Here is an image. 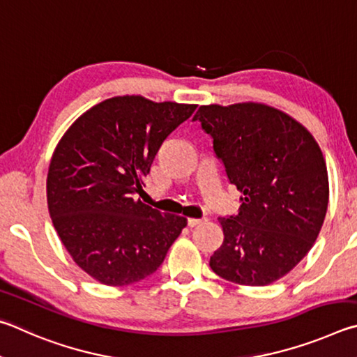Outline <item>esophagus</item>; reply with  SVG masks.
<instances>
[{
    "mask_svg": "<svg viewBox=\"0 0 357 357\" xmlns=\"http://www.w3.org/2000/svg\"><path fill=\"white\" fill-rule=\"evenodd\" d=\"M205 220H197V218H188V226L190 227H196L199 224H202Z\"/></svg>",
    "mask_w": 357,
    "mask_h": 357,
    "instance_id": "obj_1",
    "label": "esophagus"
}]
</instances>
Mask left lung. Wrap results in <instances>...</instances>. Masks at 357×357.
Here are the masks:
<instances>
[{
  "label": "left lung",
  "mask_w": 357,
  "mask_h": 357,
  "mask_svg": "<svg viewBox=\"0 0 357 357\" xmlns=\"http://www.w3.org/2000/svg\"><path fill=\"white\" fill-rule=\"evenodd\" d=\"M192 121L213 139L241 192L238 213L220 220L224 241L210 257L211 270L235 284H271L320 234L329 197L321 150L301 123L261 103L201 106Z\"/></svg>",
  "instance_id": "8db88e82"
}]
</instances>
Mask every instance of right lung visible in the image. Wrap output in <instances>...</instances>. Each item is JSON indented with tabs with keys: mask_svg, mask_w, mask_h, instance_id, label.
I'll return each instance as SVG.
<instances>
[{
	"mask_svg": "<svg viewBox=\"0 0 357 357\" xmlns=\"http://www.w3.org/2000/svg\"><path fill=\"white\" fill-rule=\"evenodd\" d=\"M196 108L112 97L59 141L47 177L50 216L75 264L98 282L121 287L153 274L186 226L136 195L161 144Z\"/></svg>",
	"mask_w": 357,
	"mask_h": 357,
	"instance_id": "add662e5",
	"label": "right lung"
}]
</instances>
